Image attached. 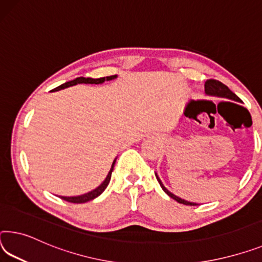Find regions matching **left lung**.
<instances>
[{"label":"left lung","mask_w":262,"mask_h":262,"mask_svg":"<svg viewBox=\"0 0 262 262\" xmlns=\"http://www.w3.org/2000/svg\"><path fill=\"white\" fill-rule=\"evenodd\" d=\"M205 93L207 95H212V97L225 98V99H230V100H234V101H238V102L242 101L239 99V97H236V95L233 92H232V91L228 89L226 85H224L223 82L218 81V80H214V79H209V80L205 81ZM155 176L157 178V181H159L161 188L163 189L164 192L167 193L169 197H171L172 199H175L176 202L181 203V204H184V205H190V206L198 205L197 203H191V202H188V201H184V199L177 197L176 194L170 192V191L163 185V183H162L160 177L157 176V173H155Z\"/></svg>","instance_id":"left-lung-1"}]
</instances>
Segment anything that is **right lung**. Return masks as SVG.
Wrapping results in <instances>:
<instances>
[{
    "label": "right lung",
    "mask_w": 262,
    "mask_h": 262,
    "mask_svg": "<svg viewBox=\"0 0 262 262\" xmlns=\"http://www.w3.org/2000/svg\"><path fill=\"white\" fill-rule=\"evenodd\" d=\"M118 76H110V77H103V78H98V79H93V78H84V77H79L73 79L71 81H68L65 82V84L60 85L56 87L55 90L52 91H59V90H63L66 89V87H70V86H73V85H77V84H102L105 80H112V79H115ZM115 161H113V164H112V168L110 170L108 175L105 178V181L102 182V183L98 186L97 189H94L92 191H90V192H87L85 194H81V196H74V197H64V196H59L61 199H64L66 202H70V203H77V204H80V203H86V202H90L92 201V199L97 198L98 196H100V194L105 191V189L107 188V185L110 184V181H111V176H112V171H113L114 169V164H115Z\"/></svg>",
    "instance_id": "add662e5"
}]
</instances>
